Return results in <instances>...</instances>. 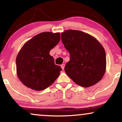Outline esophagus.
Returning <instances> with one entry per match:
<instances>
[{
    "mask_svg": "<svg viewBox=\"0 0 122 122\" xmlns=\"http://www.w3.org/2000/svg\"><path fill=\"white\" fill-rule=\"evenodd\" d=\"M65 66V64H62V65H61V68H62V69L63 70H64Z\"/></svg>",
    "mask_w": 122,
    "mask_h": 122,
    "instance_id": "obj_1",
    "label": "esophagus"
}]
</instances>
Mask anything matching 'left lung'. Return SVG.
I'll return each mask as SVG.
<instances>
[{"instance_id": "8db88e82", "label": "left lung", "mask_w": 122, "mask_h": 122, "mask_svg": "<svg viewBox=\"0 0 122 122\" xmlns=\"http://www.w3.org/2000/svg\"><path fill=\"white\" fill-rule=\"evenodd\" d=\"M61 40L70 53L65 71L77 85L89 87L103 77L106 70V54L100 42L92 36L77 30L61 33Z\"/></svg>"}]
</instances>
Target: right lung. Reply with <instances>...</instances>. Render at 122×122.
<instances>
[{
    "label": "right lung",
    "instance_id": "obj_1",
    "mask_svg": "<svg viewBox=\"0 0 122 122\" xmlns=\"http://www.w3.org/2000/svg\"><path fill=\"white\" fill-rule=\"evenodd\" d=\"M60 41V33L42 32L28 41L16 58L17 74L25 86L36 91L52 85L62 70L49 54Z\"/></svg>",
    "mask_w": 122,
    "mask_h": 122
}]
</instances>
